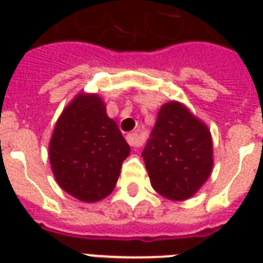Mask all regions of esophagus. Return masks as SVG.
Here are the masks:
<instances>
[{"mask_svg": "<svg viewBox=\"0 0 263 263\" xmlns=\"http://www.w3.org/2000/svg\"><path fill=\"white\" fill-rule=\"evenodd\" d=\"M127 142H128V144H129V146H131V147H134V148L139 147L140 144H142L139 135H138V134H135V132H132V134H128Z\"/></svg>", "mask_w": 263, "mask_h": 263, "instance_id": "34e87169", "label": "esophagus"}]
</instances>
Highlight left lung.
I'll use <instances>...</instances> for the list:
<instances>
[{
  "label": "left lung",
  "instance_id": "obj_1",
  "mask_svg": "<svg viewBox=\"0 0 263 263\" xmlns=\"http://www.w3.org/2000/svg\"><path fill=\"white\" fill-rule=\"evenodd\" d=\"M142 156L160 195L177 202L190 199L212 175V134L185 105L171 101L161 106Z\"/></svg>",
  "mask_w": 263,
  "mask_h": 263
}]
</instances>
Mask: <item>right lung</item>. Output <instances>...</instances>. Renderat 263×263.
I'll use <instances>...</instances> for the list:
<instances>
[{
  "instance_id": "obj_1",
  "label": "right lung",
  "mask_w": 263,
  "mask_h": 263,
  "mask_svg": "<svg viewBox=\"0 0 263 263\" xmlns=\"http://www.w3.org/2000/svg\"><path fill=\"white\" fill-rule=\"evenodd\" d=\"M115 120L98 94L79 92L55 123L49 160L55 181L82 202H98L116 187L123 161L129 156Z\"/></svg>"
}]
</instances>
